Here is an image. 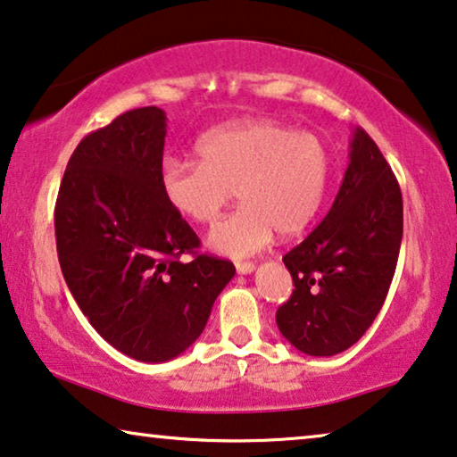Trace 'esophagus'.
<instances>
[{
  "mask_svg": "<svg viewBox=\"0 0 457 457\" xmlns=\"http://www.w3.org/2000/svg\"><path fill=\"white\" fill-rule=\"evenodd\" d=\"M254 262H236V270L240 275H250V272H254Z\"/></svg>",
  "mask_w": 457,
  "mask_h": 457,
  "instance_id": "34e87169",
  "label": "esophagus"
}]
</instances>
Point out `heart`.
<instances>
[{
  "instance_id": "heart-1",
  "label": "heart",
  "mask_w": 457,
  "mask_h": 457,
  "mask_svg": "<svg viewBox=\"0 0 457 457\" xmlns=\"http://www.w3.org/2000/svg\"><path fill=\"white\" fill-rule=\"evenodd\" d=\"M195 154L196 162L163 163L160 190L176 215L207 223L234 188L240 205L207 236L217 254L246 258L267 248L275 231L281 237L302 234L322 205L330 158L314 133L244 119L211 129L195 143Z\"/></svg>"
}]
</instances>
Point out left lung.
<instances>
[{
	"label": "left lung",
	"instance_id": "obj_1",
	"mask_svg": "<svg viewBox=\"0 0 457 457\" xmlns=\"http://www.w3.org/2000/svg\"><path fill=\"white\" fill-rule=\"evenodd\" d=\"M400 242L398 180L376 141L357 127L330 211L283 256L295 289L277 310L281 335L312 357H332L355 345L386 302Z\"/></svg>",
	"mask_w": 457,
	"mask_h": 457
}]
</instances>
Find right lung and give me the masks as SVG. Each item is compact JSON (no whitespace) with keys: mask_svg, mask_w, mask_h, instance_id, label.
Returning a JSON list of instances; mask_svg holds the SVG:
<instances>
[{"mask_svg":"<svg viewBox=\"0 0 457 457\" xmlns=\"http://www.w3.org/2000/svg\"><path fill=\"white\" fill-rule=\"evenodd\" d=\"M166 112L135 108L86 135L54 205L61 272L94 330L143 363L185 353L236 275L196 254L199 237L160 190ZM193 253V262H180Z\"/></svg>","mask_w":457,"mask_h":457,"instance_id":"obj_1","label":"right lung"}]
</instances>
